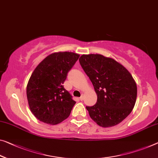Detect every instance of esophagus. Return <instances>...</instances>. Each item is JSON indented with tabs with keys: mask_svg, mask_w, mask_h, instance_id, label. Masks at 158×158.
Returning <instances> with one entry per match:
<instances>
[{
	"mask_svg": "<svg viewBox=\"0 0 158 158\" xmlns=\"http://www.w3.org/2000/svg\"><path fill=\"white\" fill-rule=\"evenodd\" d=\"M83 99H84V97H83V94H82V95H81V98H80V100H83Z\"/></svg>",
	"mask_w": 158,
	"mask_h": 158,
	"instance_id": "esophagus-1",
	"label": "esophagus"
}]
</instances>
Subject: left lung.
I'll list each match as a JSON object with an SVG mask.
<instances>
[{
  "instance_id": "obj_1",
  "label": "left lung",
  "mask_w": 158,
  "mask_h": 158,
  "mask_svg": "<svg viewBox=\"0 0 158 158\" xmlns=\"http://www.w3.org/2000/svg\"><path fill=\"white\" fill-rule=\"evenodd\" d=\"M80 64L98 96L86 106L89 116L102 127H111L125 119L134 107L136 83L129 71L114 59L101 54H82Z\"/></svg>"
}]
</instances>
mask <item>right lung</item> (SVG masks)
I'll return each mask as SVG.
<instances>
[{"mask_svg":"<svg viewBox=\"0 0 158 158\" xmlns=\"http://www.w3.org/2000/svg\"><path fill=\"white\" fill-rule=\"evenodd\" d=\"M80 56L73 52H55L36 67L27 85L30 109L40 121L51 125L66 119L76 104L63 84Z\"/></svg>","mask_w":158,"mask_h":158,"instance_id":"1","label":"right lung"}]
</instances>
